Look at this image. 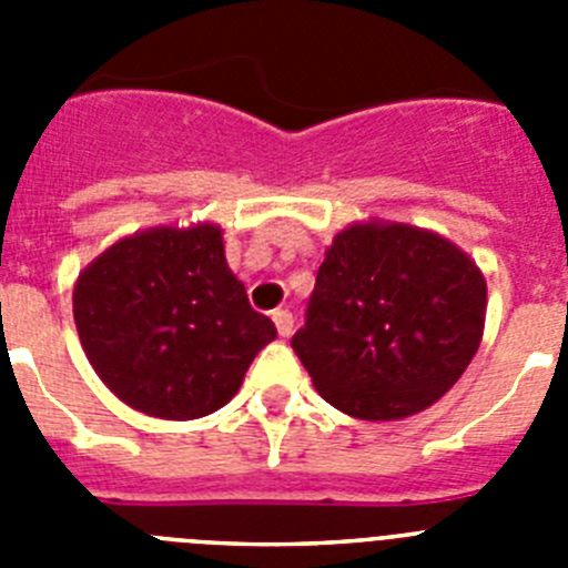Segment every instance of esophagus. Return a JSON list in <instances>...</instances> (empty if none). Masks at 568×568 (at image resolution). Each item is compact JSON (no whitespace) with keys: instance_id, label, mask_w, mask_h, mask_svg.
<instances>
[{"instance_id":"obj_1","label":"esophagus","mask_w":568,"mask_h":568,"mask_svg":"<svg viewBox=\"0 0 568 568\" xmlns=\"http://www.w3.org/2000/svg\"><path fill=\"white\" fill-rule=\"evenodd\" d=\"M273 321H275V329H278L281 338H287V335H293L295 321H293V313H290V310H275Z\"/></svg>"}]
</instances>
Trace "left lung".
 Returning <instances> with one entry per match:
<instances>
[{
  "mask_svg": "<svg viewBox=\"0 0 568 568\" xmlns=\"http://www.w3.org/2000/svg\"><path fill=\"white\" fill-rule=\"evenodd\" d=\"M484 315V275L453 241L353 224L318 267L293 349L335 409L395 420L453 389L478 353Z\"/></svg>",
  "mask_w": 568,
  "mask_h": 568,
  "instance_id": "8db88e82",
  "label": "left lung"
}]
</instances>
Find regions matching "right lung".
Masks as SVG:
<instances>
[{
	"label": "right lung",
	"instance_id": "right-lung-1",
	"mask_svg": "<svg viewBox=\"0 0 568 568\" xmlns=\"http://www.w3.org/2000/svg\"><path fill=\"white\" fill-rule=\"evenodd\" d=\"M73 318L110 393L168 420L222 409L275 338L273 321L250 307L230 273L213 224L113 244L79 275Z\"/></svg>",
	"mask_w": 568,
	"mask_h": 568
}]
</instances>
